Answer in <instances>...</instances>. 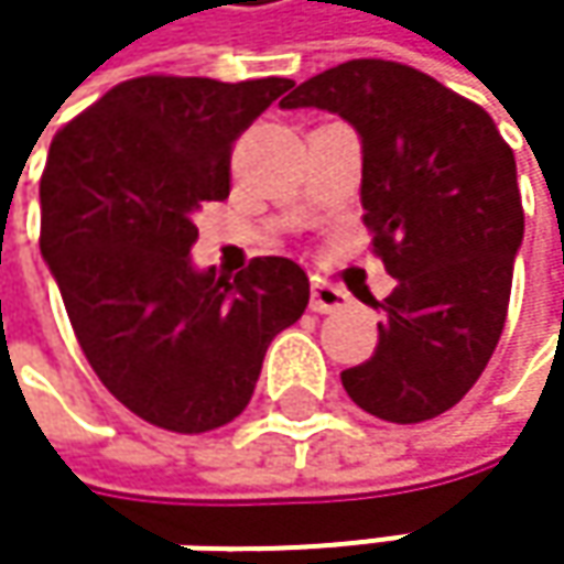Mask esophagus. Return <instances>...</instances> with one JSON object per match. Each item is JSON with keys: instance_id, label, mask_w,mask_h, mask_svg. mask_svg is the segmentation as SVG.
<instances>
[{"instance_id": "esophagus-1", "label": "esophagus", "mask_w": 564, "mask_h": 564, "mask_svg": "<svg viewBox=\"0 0 564 564\" xmlns=\"http://www.w3.org/2000/svg\"><path fill=\"white\" fill-rule=\"evenodd\" d=\"M349 306V293L333 283H313L310 286V310L313 313H339Z\"/></svg>"}]
</instances>
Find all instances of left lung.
Masks as SVG:
<instances>
[{"label":"left lung","mask_w":564,"mask_h":564,"mask_svg":"<svg viewBox=\"0 0 564 564\" xmlns=\"http://www.w3.org/2000/svg\"><path fill=\"white\" fill-rule=\"evenodd\" d=\"M339 113L362 140V221L394 278L372 359L349 398L392 424L444 414L474 389L507 323L522 245L516 160L494 117L382 57L336 64L281 100Z\"/></svg>","instance_id":"8db88e82"}]
</instances>
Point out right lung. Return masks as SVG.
Returning <instances> with one entry per match:
<instances>
[{"instance_id":"add662e5","label":"right lung","mask_w":564,"mask_h":564,"mask_svg":"<svg viewBox=\"0 0 564 564\" xmlns=\"http://www.w3.org/2000/svg\"><path fill=\"white\" fill-rule=\"evenodd\" d=\"M286 87V77H133L48 150L42 258L74 336L107 392L175 434L235 421L271 339L310 303L290 258H254L235 281L188 258L195 212L231 192L235 140Z\"/></svg>"}]
</instances>
